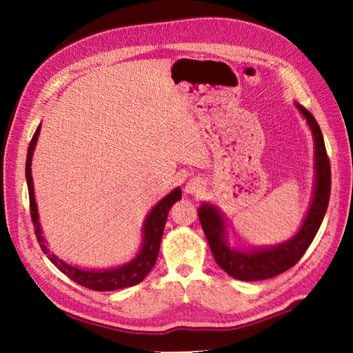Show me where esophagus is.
<instances>
[{
	"instance_id": "esophagus-1",
	"label": "esophagus",
	"mask_w": 353,
	"mask_h": 353,
	"mask_svg": "<svg viewBox=\"0 0 353 353\" xmlns=\"http://www.w3.org/2000/svg\"><path fill=\"white\" fill-rule=\"evenodd\" d=\"M201 190H203V183L200 179L193 178L185 184V193L187 194H199Z\"/></svg>"
}]
</instances>
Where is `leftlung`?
<instances>
[{"label":"left lung","instance_id":"8db88e82","mask_svg":"<svg viewBox=\"0 0 353 353\" xmlns=\"http://www.w3.org/2000/svg\"><path fill=\"white\" fill-rule=\"evenodd\" d=\"M314 137L315 145V181L311 205L301 228L294 236L284 243L270 248H252L240 250L231 248L228 241L227 219L212 203L203 201L199 208V219L206 234L213 258L230 276L241 281H259L272 279L294 266L311 245L321 227L328 208L331 190V169L325 152L321 128L311 112L294 101Z\"/></svg>","mask_w":353,"mask_h":353}]
</instances>
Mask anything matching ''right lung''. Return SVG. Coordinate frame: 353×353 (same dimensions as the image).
Instances as JSON below:
<instances>
[{"instance_id": "obj_1", "label": "right lung", "mask_w": 353, "mask_h": 353, "mask_svg": "<svg viewBox=\"0 0 353 353\" xmlns=\"http://www.w3.org/2000/svg\"><path fill=\"white\" fill-rule=\"evenodd\" d=\"M41 131V125L37 128V131L32 137V141L28 147V156H26V183H28V191H29V205H30V216L32 222H34L37 240L41 245L42 252L47 254V258L54 263L57 268L68 275L70 280L78 283L83 287L90 288V290L95 292H112L119 290V288L131 287L138 283H141L147 274L152 271V268L156 263V259L159 256L160 249V240L163 236L165 223L168 213L172 208L175 201L181 200V188L176 187L169 194H166L157 205L148 212V215L143 223V243L141 249L137 253L135 258L125 265L116 266V268H108V270H82L78 266H73L65 261H61L54 253H51L46 239L42 237V230L39 223V215L38 208L35 201V193H34V181H32V156L35 152V145L38 141Z\"/></svg>"}]
</instances>
